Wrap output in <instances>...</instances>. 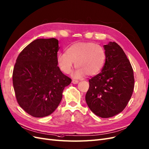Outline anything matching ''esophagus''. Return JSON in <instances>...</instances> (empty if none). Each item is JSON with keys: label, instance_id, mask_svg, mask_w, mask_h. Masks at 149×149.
I'll return each instance as SVG.
<instances>
[{"label": "esophagus", "instance_id": "obj_1", "mask_svg": "<svg viewBox=\"0 0 149 149\" xmlns=\"http://www.w3.org/2000/svg\"><path fill=\"white\" fill-rule=\"evenodd\" d=\"M72 84H77V83L79 82V80H74V79H73V80H72Z\"/></svg>", "mask_w": 149, "mask_h": 149}]
</instances>
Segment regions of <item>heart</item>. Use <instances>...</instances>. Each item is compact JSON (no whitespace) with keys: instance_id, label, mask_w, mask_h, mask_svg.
<instances>
[{"instance_id":"obj_1","label":"heart","mask_w":149,"mask_h":149,"mask_svg":"<svg viewBox=\"0 0 149 149\" xmlns=\"http://www.w3.org/2000/svg\"><path fill=\"white\" fill-rule=\"evenodd\" d=\"M106 61V52L102 46L92 42H80L68 48L65 53L58 54V67L63 73L69 74L73 69L74 63L77 69L73 77L81 78L85 74L93 76L102 69Z\"/></svg>"}]
</instances>
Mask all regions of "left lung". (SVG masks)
<instances>
[{
  "label": "left lung",
  "instance_id": "1",
  "mask_svg": "<svg viewBox=\"0 0 149 149\" xmlns=\"http://www.w3.org/2000/svg\"><path fill=\"white\" fill-rule=\"evenodd\" d=\"M106 61L101 72L88 80L86 100L91 111L102 118L122 112L134 88V71L124 50L116 42L104 45Z\"/></svg>",
  "mask_w": 149,
  "mask_h": 149
}]
</instances>
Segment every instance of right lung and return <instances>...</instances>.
Segmentation results:
<instances>
[{"label":"right lung","mask_w":149,"mask_h":149,"mask_svg":"<svg viewBox=\"0 0 149 149\" xmlns=\"http://www.w3.org/2000/svg\"><path fill=\"white\" fill-rule=\"evenodd\" d=\"M58 41L54 38L32 42L17 58L12 74L16 99L32 117L53 113L60 104L64 88L72 79L57 66Z\"/></svg>","instance_id":"right-lung-1"}]
</instances>
